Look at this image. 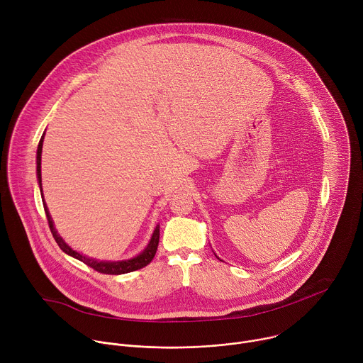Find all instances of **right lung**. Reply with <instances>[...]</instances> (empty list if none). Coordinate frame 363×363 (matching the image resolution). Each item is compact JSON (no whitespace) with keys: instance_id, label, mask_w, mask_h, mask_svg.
Instances as JSON below:
<instances>
[{"instance_id":"1","label":"right lung","mask_w":363,"mask_h":363,"mask_svg":"<svg viewBox=\"0 0 363 363\" xmlns=\"http://www.w3.org/2000/svg\"><path fill=\"white\" fill-rule=\"evenodd\" d=\"M43 139H44V133L40 139V143H38V147H37V179H38V185H40V191H41V150H43ZM43 205H44V211H45V216H47V221H48V227H50V231L51 234H53L56 242L59 244V247L69 255L77 258V260L83 262L84 264H87L89 267H91L93 270L99 272V273H103V274H125V273H130V272H135V270H139L145 266H147L152 258L155 257V254H157V250H158V244H160V225H157V228H155L153 234H152V238L149 241V244L146 245V248L136 257L130 258V260H122V262H97L94 260V258H90V257H86L77 251H74L73 248H70L65 240L60 237V234L56 231L55 228V224H53V220H51V216L48 213V208L47 205L44 202V198H43Z\"/></svg>"}]
</instances>
